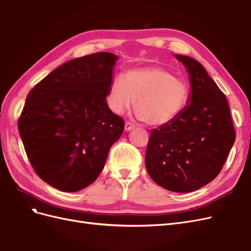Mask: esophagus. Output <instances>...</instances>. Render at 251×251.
I'll list each match as a JSON object with an SVG mask.
<instances>
[{
    "instance_id": "obj_1",
    "label": "esophagus",
    "mask_w": 251,
    "mask_h": 251,
    "mask_svg": "<svg viewBox=\"0 0 251 251\" xmlns=\"http://www.w3.org/2000/svg\"><path fill=\"white\" fill-rule=\"evenodd\" d=\"M134 127H135V126H134L133 124H131V123H128V121H126V125H125V131L130 132V131L133 130Z\"/></svg>"
}]
</instances>
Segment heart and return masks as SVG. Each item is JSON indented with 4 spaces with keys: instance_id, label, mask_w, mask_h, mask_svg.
Wrapping results in <instances>:
<instances>
[{
    "instance_id": "heart-1",
    "label": "heart",
    "mask_w": 251,
    "mask_h": 251,
    "mask_svg": "<svg viewBox=\"0 0 251 251\" xmlns=\"http://www.w3.org/2000/svg\"><path fill=\"white\" fill-rule=\"evenodd\" d=\"M188 83L160 67L128 70L113 78L108 94L109 107L117 115L130 109L150 126H161L176 119L189 101Z\"/></svg>"
}]
</instances>
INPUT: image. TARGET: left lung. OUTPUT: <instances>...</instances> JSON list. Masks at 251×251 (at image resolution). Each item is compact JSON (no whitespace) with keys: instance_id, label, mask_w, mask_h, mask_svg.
Returning a JSON list of instances; mask_svg holds the SVG:
<instances>
[{"instance_id":"8db88e82","label":"left lung","mask_w":251,"mask_h":251,"mask_svg":"<svg viewBox=\"0 0 251 251\" xmlns=\"http://www.w3.org/2000/svg\"><path fill=\"white\" fill-rule=\"evenodd\" d=\"M175 57L189 75V101L172 123L151 131L144 162L158 185L189 193L206 185L221 172L235 132L226 97L204 67L193 57Z\"/></svg>"}]
</instances>
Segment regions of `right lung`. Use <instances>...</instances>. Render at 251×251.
<instances>
[{"mask_svg": "<svg viewBox=\"0 0 251 251\" xmlns=\"http://www.w3.org/2000/svg\"><path fill=\"white\" fill-rule=\"evenodd\" d=\"M118 56L109 52L69 60L30 91L19 132L33 170L62 192L97 179L125 123L107 103Z\"/></svg>", "mask_w": 251, "mask_h": 251, "instance_id": "1", "label": "right lung"}]
</instances>
